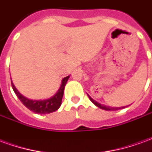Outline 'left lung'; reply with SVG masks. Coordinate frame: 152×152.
Returning <instances> with one entry per match:
<instances>
[{
    "instance_id": "left-lung-1",
    "label": "left lung",
    "mask_w": 152,
    "mask_h": 152,
    "mask_svg": "<svg viewBox=\"0 0 152 152\" xmlns=\"http://www.w3.org/2000/svg\"><path fill=\"white\" fill-rule=\"evenodd\" d=\"M89 99L91 100V102L94 104V105H96L98 107H99V108L102 109V110H106V111H115V110H119V109H121V108H124V107H108V106H105V105H102V104H100L99 102H96L94 99H93L89 95Z\"/></svg>"
}]
</instances>
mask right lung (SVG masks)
<instances>
[{"label": "right lung", "mask_w": 152, "mask_h": 152, "mask_svg": "<svg viewBox=\"0 0 152 152\" xmlns=\"http://www.w3.org/2000/svg\"><path fill=\"white\" fill-rule=\"evenodd\" d=\"M69 77L70 76H66L62 80L61 86L54 95L52 96L50 99H44V100H32V99H29L23 95H22L15 88V85L13 84L11 80L12 88L14 89L15 94L18 96V99L30 111L35 112V113H37V114H49L51 112H55L60 107V106L62 104V99H63V92H64V88H65V86H66L67 80L69 79Z\"/></svg>", "instance_id": "add662e5"}]
</instances>
